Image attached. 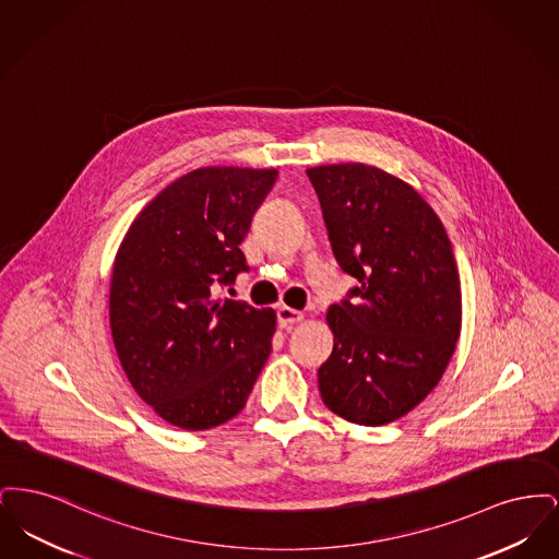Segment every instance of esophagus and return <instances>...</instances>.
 Here are the masks:
<instances>
[{"label":"esophagus","instance_id":"1","mask_svg":"<svg viewBox=\"0 0 559 559\" xmlns=\"http://www.w3.org/2000/svg\"><path fill=\"white\" fill-rule=\"evenodd\" d=\"M276 319H278L281 326H289V324H295V322H299V320L304 319V314L297 312V310H293L289 306H281V308L276 310Z\"/></svg>","mask_w":559,"mask_h":559}]
</instances>
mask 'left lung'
Returning a JSON list of instances; mask_svg holds the SVG:
<instances>
[{
  "label": "left lung",
  "instance_id": "left-lung-1",
  "mask_svg": "<svg viewBox=\"0 0 559 559\" xmlns=\"http://www.w3.org/2000/svg\"><path fill=\"white\" fill-rule=\"evenodd\" d=\"M337 264L358 281L326 312L333 352L319 369L329 411L385 426L438 385L461 333V283L449 235L396 176L340 163L306 169Z\"/></svg>",
  "mask_w": 559,
  "mask_h": 559
}]
</instances>
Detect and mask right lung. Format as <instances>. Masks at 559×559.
I'll use <instances>...</instances> for the list:
<instances>
[{
	"label": "right lung",
	"instance_id": "1",
	"mask_svg": "<svg viewBox=\"0 0 559 559\" xmlns=\"http://www.w3.org/2000/svg\"><path fill=\"white\" fill-rule=\"evenodd\" d=\"M276 169L201 167L138 213L110 276V333L135 394L188 431L239 415L264 369L276 314L215 299L247 272L240 242Z\"/></svg>",
	"mask_w": 559,
	"mask_h": 559
}]
</instances>
